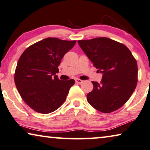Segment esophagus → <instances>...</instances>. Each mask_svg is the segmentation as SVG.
I'll list each match as a JSON object with an SVG mask.
<instances>
[{
    "label": "esophagus",
    "instance_id": "1",
    "mask_svg": "<svg viewBox=\"0 0 150 150\" xmlns=\"http://www.w3.org/2000/svg\"><path fill=\"white\" fill-rule=\"evenodd\" d=\"M75 82L78 83V84H81V83L83 82V80H80V79H78V78H77V79L75 80Z\"/></svg>",
    "mask_w": 150,
    "mask_h": 150
}]
</instances>
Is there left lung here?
<instances>
[{
  "label": "left lung",
  "mask_w": 150,
  "mask_h": 150,
  "mask_svg": "<svg viewBox=\"0 0 150 150\" xmlns=\"http://www.w3.org/2000/svg\"><path fill=\"white\" fill-rule=\"evenodd\" d=\"M78 43L98 71L100 83L92 82L94 88L87 100L96 110L111 113L120 108L136 89L137 65L130 50L123 44L100 37Z\"/></svg>",
  "instance_id": "1"
}]
</instances>
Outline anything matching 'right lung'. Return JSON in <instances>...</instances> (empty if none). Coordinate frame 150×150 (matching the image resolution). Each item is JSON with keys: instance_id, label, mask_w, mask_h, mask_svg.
Listing matches in <instances>:
<instances>
[{"instance_id": "right-lung-1", "label": "right lung", "mask_w": 150, "mask_h": 150, "mask_svg": "<svg viewBox=\"0 0 150 150\" xmlns=\"http://www.w3.org/2000/svg\"><path fill=\"white\" fill-rule=\"evenodd\" d=\"M76 41L46 38L27 48L20 57L14 82L21 98L34 111L48 114L66 100L73 79L60 80L56 75L65 54Z\"/></svg>"}]
</instances>
